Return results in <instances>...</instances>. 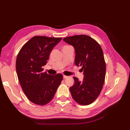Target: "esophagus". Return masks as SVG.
<instances>
[{
    "label": "esophagus",
    "instance_id": "esophagus-1",
    "mask_svg": "<svg viewBox=\"0 0 130 130\" xmlns=\"http://www.w3.org/2000/svg\"><path fill=\"white\" fill-rule=\"evenodd\" d=\"M68 76H66V75H63V78H67Z\"/></svg>",
    "mask_w": 130,
    "mask_h": 130
}]
</instances>
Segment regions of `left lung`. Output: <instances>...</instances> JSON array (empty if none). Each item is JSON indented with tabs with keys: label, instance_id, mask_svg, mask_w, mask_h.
I'll use <instances>...</instances> for the list:
<instances>
[{
	"label": "left lung",
	"instance_id": "left-lung-1",
	"mask_svg": "<svg viewBox=\"0 0 130 130\" xmlns=\"http://www.w3.org/2000/svg\"><path fill=\"white\" fill-rule=\"evenodd\" d=\"M63 41L73 46L75 64L82 67L84 75L82 81L73 77L75 83L70 92L78 104L89 105L99 95L105 82L106 63L103 50L95 40L85 35L67 37Z\"/></svg>",
	"mask_w": 130,
	"mask_h": 130
}]
</instances>
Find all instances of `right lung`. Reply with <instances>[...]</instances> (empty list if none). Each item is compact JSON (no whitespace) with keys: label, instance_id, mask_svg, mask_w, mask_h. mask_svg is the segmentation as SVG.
<instances>
[{"label":"right lung","instance_id":"right-lung-1","mask_svg":"<svg viewBox=\"0 0 130 130\" xmlns=\"http://www.w3.org/2000/svg\"><path fill=\"white\" fill-rule=\"evenodd\" d=\"M62 37L36 36L22 46L18 54L15 68L23 92L30 101L45 105L53 99L63 80L61 74L43 73L42 66L49 60L50 53Z\"/></svg>","mask_w":130,"mask_h":130}]
</instances>
